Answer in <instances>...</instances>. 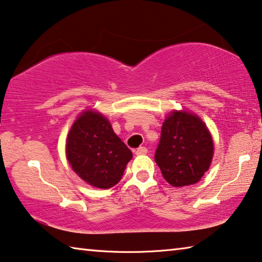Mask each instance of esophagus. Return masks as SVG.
Masks as SVG:
<instances>
[{
  "label": "esophagus",
  "instance_id": "obj_1",
  "mask_svg": "<svg viewBox=\"0 0 262 262\" xmlns=\"http://www.w3.org/2000/svg\"><path fill=\"white\" fill-rule=\"evenodd\" d=\"M147 152H148V149H147L146 147H139V148L135 150L136 155H146Z\"/></svg>",
  "mask_w": 262,
  "mask_h": 262
}]
</instances>
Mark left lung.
<instances>
[{"instance_id": "8db88e82", "label": "left lung", "mask_w": 262, "mask_h": 262, "mask_svg": "<svg viewBox=\"0 0 262 262\" xmlns=\"http://www.w3.org/2000/svg\"><path fill=\"white\" fill-rule=\"evenodd\" d=\"M213 142L204 122L188 112H173L163 122L155 162L172 186L194 184L209 170Z\"/></svg>"}]
</instances>
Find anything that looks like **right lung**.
I'll use <instances>...</instances> for the list:
<instances>
[{"label": "right lung", "instance_id": "add662e5", "mask_svg": "<svg viewBox=\"0 0 262 262\" xmlns=\"http://www.w3.org/2000/svg\"><path fill=\"white\" fill-rule=\"evenodd\" d=\"M66 156L74 172L86 183L110 189L122 178L133 154L105 116L86 111L69 133Z\"/></svg>", "mask_w": 262, "mask_h": 262}]
</instances>
